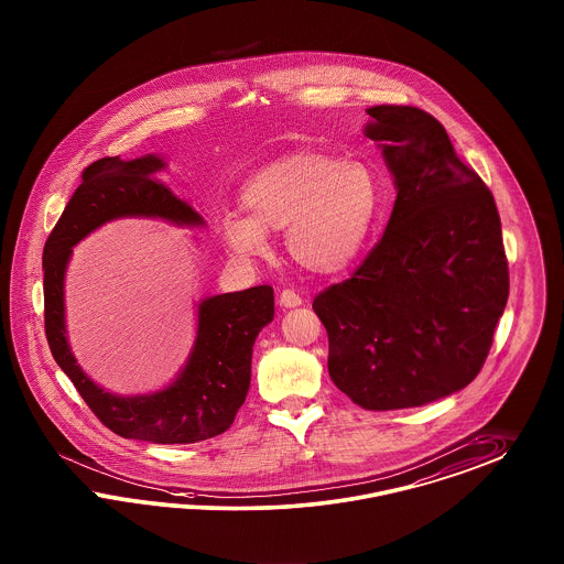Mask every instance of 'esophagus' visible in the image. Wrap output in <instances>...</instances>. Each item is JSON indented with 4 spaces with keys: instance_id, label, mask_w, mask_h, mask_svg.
<instances>
[{
    "instance_id": "obj_1",
    "label": "esophagus",
    "mask_w": 564,
    "mask_h": 564,
    "mask_svg": "<svg viewBox=\"0 0 564 564\" xmlns=\"http://www.w3.org/2000/svg\"><path fill=\"white\" fill-rule=\"evenodd\" d=\"M279 304L285 306V308H295V306H302V295L293 292V290H283L279 295Z\"/></svg>"
}]
</instances>
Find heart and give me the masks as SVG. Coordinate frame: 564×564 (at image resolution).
Wrapping results in <instances>:
<instances>
[{
	"mask_svg": "<svg viewBox=\"0 0 564 564\" xmlns=\"http://www.w3.org/2000/svg\"><path fill=\"white\" fill-rule=\"evenodd\" d=\"M248 214L218 218L225 246L241 260L271 253L269 231L285 229L293 260L318 274L344 271L367 243L381 208L379 178L354 160L318 152L276 158L241 185Z\"/></svg>",
	"mask_w": 564,
	"mask_h": 564,
	"instance_id": "1",
	"label": "heart"
}]
</instances>
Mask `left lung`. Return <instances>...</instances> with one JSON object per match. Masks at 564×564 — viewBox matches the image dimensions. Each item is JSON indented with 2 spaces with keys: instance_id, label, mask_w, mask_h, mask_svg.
I'll return each instance as SVG.
<instances>
[{
  "instance_id": "obj_1",
  "label": "left lung",
  "mask_w": 564,
  "mask_h": 564,
  "mask_svg": "<svg viewBox=\"0 0 564 564\" xmlns=\"http://www.w3.org/2000/svg\"><path fill=\"white\" fill-rule=\"evenodd\" d=\"M367 115L398 197L365 262L312 308L329 335L330 381L360 409H412L479 375L508 300V260L494 195L444 124L412 106Z\"/></svg>"
}]
</instances>
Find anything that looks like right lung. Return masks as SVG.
<instances>
[{
  "mask_svg": "<svg viewBox=\"0 0 564 564\" xmlns=\"http://www.w3.org/2000/svg\"><path fill=\"white\" fill-rule=\"evenodd\" d=\"M166 162L101 158L89 164L43 248L45 335L59 369L75 383L99 421L127 440L195 444L225 433L246 402L252 348L274 316L271 285L213 295L197 306V335L185 369L169 388L145 395H115L96 386L77 365L64 325V274L73 248L104 223L122 216L164 218L199 227L204 218L155 178Z\"/></svg>",
  "mask_w": 564,
  "mask_h": 564,
  "instance_id": "add662e5",
  "label": "right lung"
}]
</instances>
